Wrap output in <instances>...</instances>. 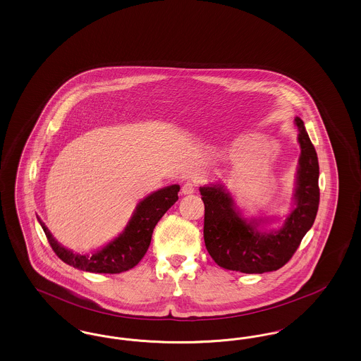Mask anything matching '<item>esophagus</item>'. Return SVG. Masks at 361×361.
I'll return each instance as SVG.
<instances>
[{
	"instance_id": "obj_1",
	"label": "esophagus",
	"mask_w": 361,
	"mask_h": 361,
	"mask_svg": "<svg viewBox=\"0 0 361 361\" xmlns=\"http://www.w3.org/2000/svg\"><path fill=\"white\" fill-rule=\"evenodd\" d=\"M195 190H196V185H195L193 183L188 181V183H185V184L183 185L181 193H183V195H192Z\"/></svg>"
}]
</instances>
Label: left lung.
Returning <instances> with one entry per match:
<instances>
[{"instance_id": "left-lung-1", "label": "left lung", "mask_w": 361, "mask_h": 361, "mask_svg": "<svg viewBox=\"0 0 361 361\" xmlns=\"http://www.w3.org/2000/svg\"><path fill=\"white\" fill-rule=\"evenodd\" d=\"M300 155L295 173L291 211L279 228L274 218H245L222 183L200 188L204 202V242L212 259L242 274L272 272L286 265L315 221L319 206L317 152L300 118H295Z\"/></svg>"}]
</instances>
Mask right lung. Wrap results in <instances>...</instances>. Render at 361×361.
<instances>
[{
	"label": "right lung",
	"instance_id": "obj_1",
	"mask_svg": "<svg viewBox=\"0 0 361 361\" xmlns=\"http://www.w3.org/2000/svg\"><path fill=\"white\" fill-rule=\"evenodd\" d=\"M178 190L180 185L173 184L143 197L121 234L92 255L74 253L62 246L39 216L37 221L55 255L70 267L93 274H121L134 268L146 255L155 224L178 200Z\"/></svg>",
	"mask_w": 361,
	"mask_h": 361
}]
</instances>
